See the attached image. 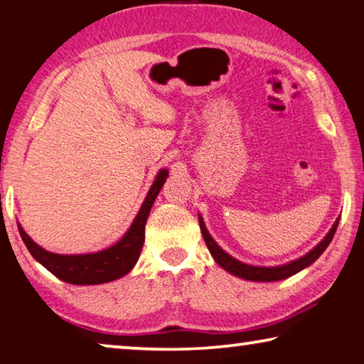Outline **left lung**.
I'll return each instance as SVG.
<instances>
[{"instance_id": "obj_1", "label": "left lung", "mask_w": 364, "mask_h": 364, "mask_svg": "<svg viewBox=\"0 0 364 364\" xmlns=\"http://www.w3.org/2000/svg\"><path fill=\"white\" fill-rule=\"evenodd\" d=\"M199 217V225H200V232L204 236V241L207 244V249L210 250V254L213 257V260L217 262L221 268L232 276H237V278L245 279V281H255V282H274V281H281V279H287L291 276L297 274L299 271L305 269L306 267H310L311 263H315L319 255L328 249V245L331 244L332 237H334L336 230L338 226V220L341 217H337L334 221V225L329 230V232L323 237V241L316 244L308 254L301 255L300 258H295V260L284 263V264H278V267H257V264H247L244 262H239L237 258L231 257L228 252H225L220 245L215 242V239L210 236V232L207 231V226L204 223V218L202 215H197Z\"/></svg>"}]
</instances>
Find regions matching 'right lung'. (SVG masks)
Here are the masks:
<instances>
[{
    "instance_id": "add662e5",
    "label": "right lung",
    "mask_w": 364,
    "mask_h": 364,
    "mask_svg": "<svg viewBox=\"0 0 364 364\" xmlns=\"http://www.w3.org/2000/svg\"><path fill=\"white\" fill-rule=\"evenodd\" d=\"M168 176V170H159L152 186L147 191L144 202L141 204L139 212L134 217L128 231L114 245L100 252L91 254H54L46 249L40 247L28 234L23 231L21 223L19 232L23 244L36 262L41 263L49 273H53L60 281L77 286H95L104 284L115 279H120L130 273L136 264L141 249L144 244V228L147 217H149L154 200L162 189L165 180Z\"/></svg>"
}]
</instances>
